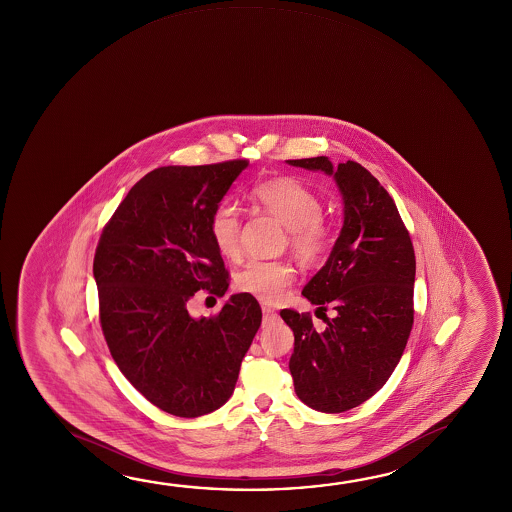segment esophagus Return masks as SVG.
Masks as SVG:
<instances>
[{
    "label": "esophagus",
    "instance_id": "1",
    "mask_svg": "<svg viewBox=\"0 0 512 512\" xmlns=\"http://www.w3.org/2000/svg\"><path fill=\"white\" fill-rule=\"evenodd\" d=\"M262 314H264L262 325H269V323H273L277 319V312L271 309V307H262Z\"/></svg>",
    "mask_w": 512,
    "mask_h": 512
}]
</instances>
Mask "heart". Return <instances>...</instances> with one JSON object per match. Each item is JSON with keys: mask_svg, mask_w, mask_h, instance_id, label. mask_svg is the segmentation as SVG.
<instances>
[{"mask_svg": "<svg viewBox=\"0 0 512 512\" xmlns=\"http://www.w3.org/2000/svg\"><path fill=\"white\" fill-rule=\"evenodd\" d=\"M253 203L269 212L289 230V246L303 262H316L327 252L328 228L323 223V203L294 178H273L255 185ZM210 237L219 253L235 259L241 252V219L232 207H218L209 223ZM294 269L280 260H248L235 275V287L264 303H275L293 284Z\"/></svg>", "mask_w": 512, "mask_h": 512, "instance_id": "heart-1", "label": "heart"}]
</instances>
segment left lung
<instances>
[{"label": "left lung", "mask_w": 512, "mask_h": 512, "mask_svg": "<svg viewBox=\"0 0 512 512\" xmlns=\"http://www.w3.org/2000/svg\"><path fill=\"white\" fill-rule=\"evenodd\" d=\"M287 164L332 176L344 205L343 228L330 257L302 291L318 309L332 307V318L323 319L327 327L316 332L309 314L280 312L293 328L294 391L310 409L350 411L386 384L411 336V235L393 198L361 164L334 166L328 157Z\"/></svg>", "instance_id": "left-lung-1"}]
</instances>
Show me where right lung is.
I'll list each match as a JSON object with an SVG mask.
<instances>
[{
	"instance_id": "add662e5",
	"label": "right lung",
	"mask_w": 512,
	"mask_h": 512,
	"mask_svg": "<svg viewBox=\"0 0 512 512\" xmlns=\"http://www.w3.org/2000/svg\"><path fill=\"white\" fill-rule=\"evenodd\" d=\"M246 166L243 159L153 169L119 203L94 255L112 359L148 402L178 418L227 403L262 321L246 293L232 294L212 318L187 309L200 289L227 293L210 216Z\"/></svg>"
}]
</instances>
